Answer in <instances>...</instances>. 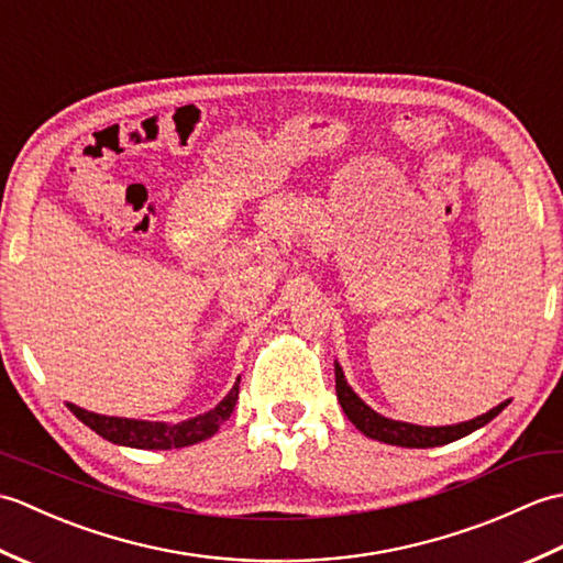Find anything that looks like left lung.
Segmentation results:
<instances>
[{
	"instance_id": "obj_1",
	"label": "left lung",
	"mask_w": 563,
	"mask_h": 563,
	"mask_svg": "<svg viewBox=\"0 0 563 563\" xmlns=\"http://www.w3.org/2000/svg\"><path fill=\"white\" fill-rule=\"evenodd\" d=\"M336 394H339L343 413L349 416V421L357 430H361L363 435L379 440V442H387V445H399V448L448 445V442L470 435L476 428H482L488 421H494V418L508 406V401H504V404H498L496 409L472 418V421L454 423V426H413V423H404V421H391V418H385V416H379L375 409H369V406L361 397H357L349 382H345L343 369L339 363H336Z\"/></svg>"
}]
</instances>
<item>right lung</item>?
<instances>
[{
	"instance_id": "right-lung-1",
	"label": "right lung",
	"mask_w": 563,
	"mask_h": 563,
	"mask_svg": "<svg viewBox=\"0 0 563 563\" xmlns=\"http://www.w3.org/2000/svg\"><path fill=\"white\" fill-rule=\"evenodd\" d=\"M239 399V379L230 394L214 406L212 411L188 418L181 423H162V421H135V418H115L101 416L87 409H79L75 404H67L69 411L75 413L84 426H89L93 433L115 442V445L140 448V450H172V448H188L200 440H208L218 428L232 416L234 404Z\"/></svg>"
}]
</instances>
